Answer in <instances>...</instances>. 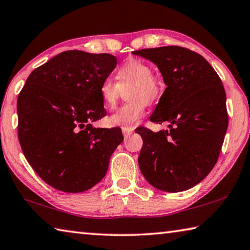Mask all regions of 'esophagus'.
<instances>
[{
    "instance_id": "34e87169",
    "label": "esophagus",
    "mask_w": 250,
    "mask_h": 250,
    "mask_svg": "<svg viewBox=\"0 0 250 250\" xmlns=\"http://www.w3.org/2000/svg\"><path fill=\"white\" fill-rule=\"evenodd\" d=\"M133 132V128L131 129H122V133H124L125 137H129V135Z\"/></svg>"
}]
</instances>
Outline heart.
<instances>
[{"label":"heart","instance_id":"b5f03b06","mask_svg":"<svg viewBox=\"0 0 250 250\" xmlns=\"http://www.w3.org/2000/svg\"><path fill=\"white\" fill-rule=\"evenodd\" d=\"M118 84L107 78L99 86V93L104 105L107 108L116 106L120 97L121 89L128 88L126 98L130 103L121 106L109 117L110 125L131 129L138 124L144 115L145 105L155 103L163 94V82L153 74L152 67L137 59L124 63L117 72Z\"/></svg>","mask_w":250,"mask_h":250}]
</instances>
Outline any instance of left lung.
<instances>
[{
  "mask_svg": "<svg viewBox=\"0 0 250 250\" xmlns=\"http://www.w3.org/2000/svg\"><path fill=\"white\" fill-rule=\"evenodd\" d=\"M133 54L155 63L167 86L149 121L169 122V130H135L143 139L141 172L162 191L192 188L216 164L228 130L222 81L206 59L187 48L142 49Z\"/></svg>",
  "mask_w": 250,
  "mask_h": 250,
  "instance_id": "obj_1",
  "label": "left lung"
}]
</instances>
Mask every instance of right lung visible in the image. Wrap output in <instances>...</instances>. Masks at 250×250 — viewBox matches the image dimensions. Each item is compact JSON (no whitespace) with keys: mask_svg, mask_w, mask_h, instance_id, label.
<instances>
[{"mask_svg":"<svg viewBox=\"0 0 250 250\" xmlns=\"http://www.w3.org/2000/svg\"><path fill=\"white\" fill-rule=\"evenodd\" d=\"M117 65L108 53L61 52L31 72L17 98L18 140L44 183L83 192L106 175L120 128H94L106 116L99 93Z\"/></svg>","mask_w":250,"mask_h":250,"instance_id":"right-lung-1","label":"right lung"}]
</instances>
